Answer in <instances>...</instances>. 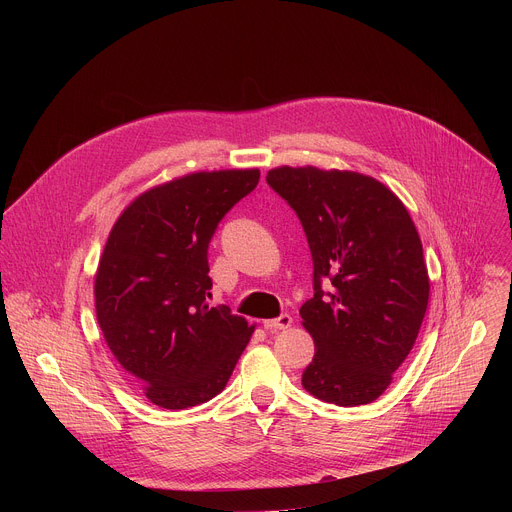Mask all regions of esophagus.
Instances as JSON below:
<instances>
[{
    "label": "esophagus",
    "instance_id": "34e87169",
    "mask_svg": "<svg viewBox=\"0 0 512 512\" xmlns=\"http://www.w3.org/2000/svg\"><path fill=\"white\" fill-rule=\"evenodd\" d=\"M291 322H294V318H291L289 314H281V316H279V318H275V320H265V322H263V326H265V330L277 332V330H285V328H289V326H291Z\"/></svg>",
    "mask_w": 512,
    "mask_h": 512
}]
</instances>
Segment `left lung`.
Here are the masks:
<instances>
[{"instance_id": "8db88e82", "label": "left lung", "mask_w": 512, "mask_h": 512, "mask_svg": "<svg viewBox=\"0 0 512 512\" xmlns=\"http://www.w3.org/2000/svg\"><path fill=\"white\" fill-rule=\"evenodd\" d=\"M267 184L300 216L314 261V298L300 316L316 352L302 385L340 407L373 403L411 352L429 302L411 216L383 182L350 170L279 166Z\"/></svg>"}]
</instances>
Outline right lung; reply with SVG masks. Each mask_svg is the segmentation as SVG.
Returning a JSON list of instances; mask_svg holds the SVG:
<instances>
[{
  "instance_id": "1",
  "label": "right lung",
  "mask_w": 512,
  "mask_h": 512,
  "mask_svg": "<svg viewBox=\"0 0 512 512\" xmlns=\"http://www.w3.org/2000/svg\"><path fill=\"white\" fill-rule=\"evenodd\" d=\"M259 170L194 172L139 194L115 221L95 275V310L123 375L164 409L227 387L255 326L210 308L208 243Z\"/></svg>"
}]
</instances>
